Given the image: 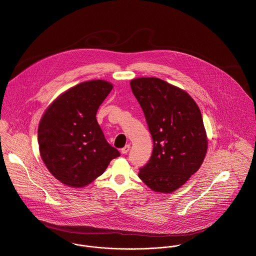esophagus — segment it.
I'll use <instances>...</instances> for the list:
<instances>
[{
	"label": "esophagus",
	"instance_id": "obj_1",
	"mask_svg": "<svg viewBox=\"0 0 256 256\" xmlns=\"http://www.w3.org/2000/svg\"><path fill=\"white\" fill-rule=\"evenodd\" d=\"M130 144H128V145H126L120 151H122V154H126L128 151H130Z\"/></svg>",
	"mask_w": 256,
	"mask_h": 256
}]
</instances>
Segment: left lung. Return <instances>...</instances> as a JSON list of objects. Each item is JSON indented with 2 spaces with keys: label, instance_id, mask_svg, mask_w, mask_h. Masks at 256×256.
<instances>
[{
  "label": "left lung",
  "instance_id": "8db88e82",
  "mask_svg": "<svg viewBox=\"0 0 256 256\" xmlns=\"http://www.w3.org/2000/svg\"><path fill=\"white\" fill-rule=\"evenodd\" d=\"M154 148L138 176L153 191L172 193L202 166L208 138L200 108L185 90L158 78L130 80Z\"/></svg>",
  "mask_w": 256,
  "mask_h": 256
}]
</instances>
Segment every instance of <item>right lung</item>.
Here are the masks:
<instances>
[{"mask_svg":"<svg viewBox=\"0 0 256 256\" xmlns=\"http://www.w3.org/2000/svg\"><path fill=\"white\" fill-rule=\"evenodd\" d=\"M112 88L104 80L80 82L54 99L42 116L40 155L48 172L66 186L88 185L120 156L96 120L99 106Z\"/></svg>","mask_w":256,"mask_h":256,"instance_id":"obj_1","label":"right lung"}]
</instances>
